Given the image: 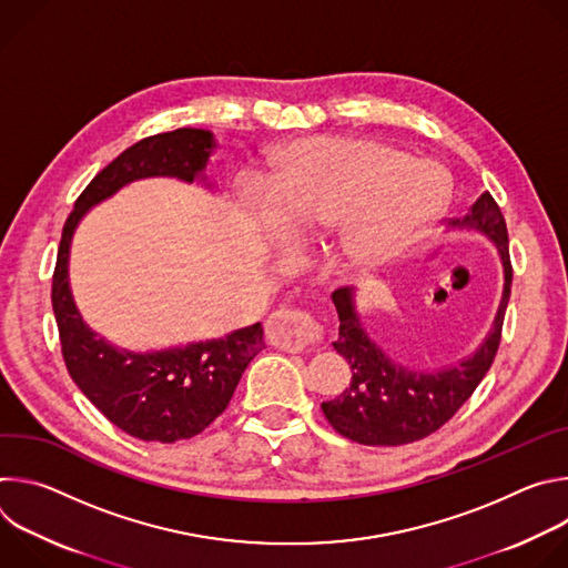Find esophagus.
I'll use <instances>...</instances> for the list:
<instances>
[{
  "instance_id": "1",
  "label": "esophagus",
  "mask_w": 568,
  "mask_h": 568,
  "mask_svg": "<svg viewBox=\"0 0 568 568\" xmlns=\"http://www.w3.org/2000/svg\"><path fill=\"white\" fill-rule=\"evenodd\" d=\"M265 333L274 346L292 353L303 351L305 346L321 339L318 323L307 312L294 307L276 310L265 323Z\"/></svg>"
}]
</instances>
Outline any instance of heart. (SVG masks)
Returning <instances> with one entry per match:
<instances>
[{"mask_svg":"<svg viewBox=\"0 0 568 568\" xmlns=\"http://www.w3.org/2000/svg\"><path fill=\"white\" fill-rule=\"evenodd\" d=\"M294 247L326 242V263L362 278L397 263L449 206L447 173L382 141L305 136L274 148L261 180Z\"/></svg>","mask_w":568,"mask_h":568,"instance_id":"b5f03b06","label":"heart"}]
</instances>
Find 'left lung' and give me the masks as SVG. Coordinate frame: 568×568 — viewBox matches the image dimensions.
Here are the masks:
<instances>
[{"label": "left lung", "mask_w": 568, "mask_h": 568, "mask_svg": "<svg viewBox=\"0 0 568 568\" xmlns=\"http://www.w3.org/2000/svg\"><path fill=\"white\" fill-rule=\"evenodd\" d=\"M447 231H474L497 247L504 290L493 326L463 359L440 368H412L395 362L368 335L357 307V290H337L333 303L339 314V337L333 346L348 362L353 377L335 399L321 402V409L348 440L397 447L427 438L463 407L493 366L513 283L506 220L493 195L485 191L463 217L449 222Z\"/></svg>", "instance_id": "1"}]
</instances>
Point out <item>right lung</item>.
Here are the masks:
<instances>
[{
    "instance_id": "add662e5",
    "label": "right lung",
    "mask_w": 568,
    "mask_h": 568,
    "mask_svg": "<svg viewBox=\"0 0 568 568\" xmlns=\"http://www.w3.org/2000/svg\"><path fill=\"white\" fill-rule=\"evenodd\" d=\"M217 141L202 128L154 134L123 150L73 204L64 222L51 303L64 364L75 386L125 434L175 443L204 432L224 409L250 362L265 348L263 326L159 351H130L99 335L80 314L71 281V240L83 217L132 182L171 178L215 193L206 175Z\"/></svg>"
}]
</instances>
